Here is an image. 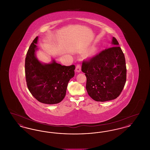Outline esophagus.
Masks as SVG:
<instances>
[{
    "instance_id": "1",
    "label": "esophagus",
    "mask_w": 150,
    "mask_h": 150,
    "mask_svg": "<svg viewBox=\"0 0 150 150\" xmlns=\"http://www.w3.org/2000/svg\"><path fill=\"white\" fill-rule=\"evenodd\" d=\"M75 70H76V72H80L81 71V66H80V64H78L76 66Z\"/></svg>"
}]
</instances>
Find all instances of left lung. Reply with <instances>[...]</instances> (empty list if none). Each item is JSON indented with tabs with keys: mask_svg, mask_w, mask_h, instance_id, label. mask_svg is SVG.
Wrapping results in <instances>:
<instances>
[{
	"mask_svg": "<svg viewBox=\"0 0 150 150\" xmlns=\"http://www.w3.org/2000/svg\"><path fill=\"white\" fill-rule=\"evenodd\" d=\"M111 44L112 47L102 51L89 61L83 62L81 66V71L86 77V91L96 101L116 99L126 82L124 54L114 37Z\"/></svg>",
	"mask_w": 150,
	"mask_h": 150,
	"instance_id": "1",
	"label": "left lung"
}]
</instances>
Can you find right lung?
Listing matches in <instances>:
<instances>
[{
	"label": "right lung",
	"instance_id": "right-lung-1",
	"mask_svg": "<svg viewBox=\"0 0 150 150\" xmlns=\"http://www.w3.org/2000/svg\"><path fill=\"white\" fill-rule=\"evenodd\" d=\"M38 36L31 44L25 58V75L30 92L39 102L57 104L64 98L70 80L75 75V65L62 66L52 59L40 62L36 56Z\"/></svg>",
	"mask_w": 150,
	"mask_h": 150
}]
</instances>
